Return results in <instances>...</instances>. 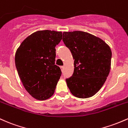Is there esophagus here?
I'll return each instance as SVG.
<instances>
[{
	"label": "esophagus",
	"instance_id": "esophagus-1",
	"mask_svg": "<svg viewBox=\"0 0 128 128\" xmlns=\"http://www.w3.org/2000/svg\"><path fill=\"white\" fill-rule=\"evenodd\" d=\"M60 68H61L62 71H64V66H60Z\"/></svg>",
	"mask_w": 128,
	"mask_h": 128
}]
</instances>
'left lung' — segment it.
<instances>
[{"instance_id":"1","label":"left lung","mask_w":128,"mask_h":128,"mask_svg":"<svg viewBox=\"0 0 128 128\" xmlns=\"http://www.w3.org/2000/svg\"><path fill=\"white\" fill-rule=\"evenodd\" d=\"M62 40L74 59L73 74L66 78L72 94L80 98L95 95L110 73V46L98 37L83 31L64 32Z\"/></svg>"}]
</instances>
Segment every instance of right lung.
Here are the masks:
<instances>
[{
    "instance_id": "right-lung-1",
    "label": "right lung",
    "mask_w": 128,
    "mask_h": 128,
    "mask_svg": "<svg viewBox=\"0 0 128 128\" xmlns=\"http://www.w3.org/2000/svg\"><path fill=\"white\" fill-rule=\"evenodd\" d=\"M62 33L38 31L26 38L17 50L15 64L25 90L37 100H44L54 94L62 75L55 64L56 46Z\"/></svg>"
}]
</instances>
